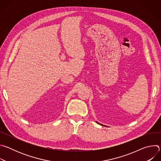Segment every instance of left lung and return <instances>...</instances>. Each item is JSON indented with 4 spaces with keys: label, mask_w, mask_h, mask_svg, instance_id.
I'll return each mask as SVG.
<instances>
[{
    "label": "left lung",
    "mask_w": 161,
    "mask_h": 161,
    "mask_svg": "<svg viewBox=\"0 0 161 161\" xmlns=\"http://www.w3.org/2000/svg\"><path fill=\"white\" fill-rule=\"evenodd\" d=\"M97 124H100V125H102V124H99V123H98V122H97ZM104 126H105V125H104Z\"/></svg>",
    "instance_id": "1"
}]
</instances>
